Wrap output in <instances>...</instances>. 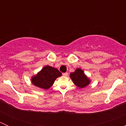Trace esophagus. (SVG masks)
I'll list each match as a JSON object with an SVG mask.
<instances>
[{"label": "esophagus", "instance_id": "esophagus-1", "mask_svg": "<svg viewBox=\"0 0 126 126\" xmlns=\"http://www.w3.org/2000/svg\"><path fill=\"white\" fill-rule=\"evenodd\" d=\"M68 75V72H64V73L63 74V76H64V77H67Z\"/></svg>", "mask_w": 126, "mask_h": 126}]
</instances>
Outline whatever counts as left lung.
I'll return each mask as SVG.
<instances>
[{"label":"left lung","instance_id":"8db88e82","mask_svg":"<svg viewBox=\"0 0 126 126\" xmlns=\"http://www.w3.org/2000/svg\"><path fill=\"white\" fill-rule=\"evenodd\" d=\"M70 78L75 85L80 88L87 87L91 82L90 79L85 74L83 71L80 68H77L74 72H71Z\"/></svg>","mask_w":126,"mask_h":126}]
</instances>
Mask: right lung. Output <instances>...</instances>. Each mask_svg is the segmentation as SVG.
<instances>
[{
	"instance_id": "right-lung-1",
	"label": "right lung",
	"mask_w": 126,
	"mask_h": 126,
	"mask_svg": "<svg viewBox=\"0 0 126 126\" xmlns=\"http://www.w3.org/2000/svg\"><path fill=\"white\" fill-rule=\"evenodd\" d=\"M62 75V72L57 68L50 66H45L36 75L32 76L31 82L36 87L47 90L52 86L56 79Z\"/></svg>"
}]
</instances>
